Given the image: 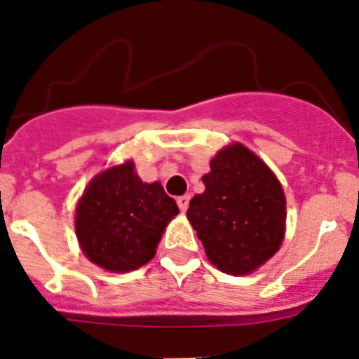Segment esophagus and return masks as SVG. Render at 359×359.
<instances>
[{"instance_id":"1","label":"esophagus","mask_w":359,"mask_h":359,"mask_svg":"<svg viewBox=\"0 0 359 359\" xmlns=\"http://www.w3.org/2000/svg\"><path fill=\"white\" fill-rule=\"evenodd\" d=\"M189 201L190 196H180V198H177V207H180V210L185 212L187 208H189Z\"/></svg>"}]
</instances>
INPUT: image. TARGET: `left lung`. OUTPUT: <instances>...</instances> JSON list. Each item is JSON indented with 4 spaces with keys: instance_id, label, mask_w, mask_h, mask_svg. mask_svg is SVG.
Here are the masks:
<instances>
[{
    "instance_id": "8db88e82",
    "label": "left lung",
    "mask_w": 359,
    "mask_h": 359,
    "mask_svg": "<svg viewBox=\"0 0 359 359\" xmlns=\"http://www.w3.org/2000/svg\"><path fill=\"white\" fill-rule=\"evenodd\" d=\"M203 183L205 192L190 199L187 217L207 257L224 273H252L284 239L286 198L280 183L241 144L219 151Z\"/></svg>"
}]
</instances>
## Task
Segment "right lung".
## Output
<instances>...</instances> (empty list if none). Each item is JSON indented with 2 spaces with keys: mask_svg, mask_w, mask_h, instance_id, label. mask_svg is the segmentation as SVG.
I'll use <instances>...</instances> for the list:
<instances>
[{
  "mask_svg": "<svg viewBox=\"0 0 359 359\" xmlns=\"http://www.w3.org/2000/svg\"><path fill=\"white\" fill-rule=\"evenodd\" d=\"M177 205L160 183H144L126 161L98 174L77 205L75 231L90 261L109 271L147 264Z\"/></svg>",
  "mask_w": 359,
  "mask_h": 359,
  "instance_id": "obj_1",
  "label": "right lung"
}]
</instances>
